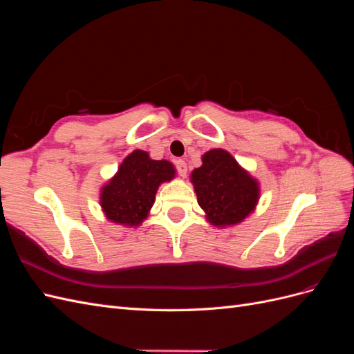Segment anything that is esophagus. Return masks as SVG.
I'll list each match as a JSON object with an SVG mask.
<instances>
[{
  "label": "esophagus",
  "instance_id": "1",
  "mask_svg": "<svg viewBox=\"0 0 354 354\" xmlns=\"http://www.w3.org/2000/svg\"><path fill=\"white\" fill-rule=\"evenodd\" d=\"M176 167H177L178 174H180L181 177H186V174H187V164H186V160L178 159L177 162H176Z\"/></svg>",
  "mask_w": 354,
  "mask_h": 354
}]
</instances>
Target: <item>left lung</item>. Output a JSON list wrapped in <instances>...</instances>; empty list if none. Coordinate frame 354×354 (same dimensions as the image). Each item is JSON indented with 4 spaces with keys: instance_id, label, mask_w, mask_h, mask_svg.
I'll list each match as a JSON object with an SVG mask.
<instances>
[{
    "instance_id": "left-lung-1",
    "label": "left lung",
    "mask_w": 354,
    "mask_h": 354,
    "mask_svg": "<svg viewBox=\"0 0 354 354\" xmlns=\"http://www.w3.org/2000/svg\"><path fill=\"white\" fill-rule=\"evenodd\" d=\"M201 159L202 165L192 171L190 183L207 221L229 227L248 218L260 201V181L224 149H211Z\"/></svg>"
}]
</instances>
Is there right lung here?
I'll return each mask as SVG.
<instances>
[{"mask_svg": "<svg viewBox=\"0 0 354 354\" xmlns=\"http://www.w3.org/2000/svg\"><path fill=\"white\" fill-rule=\"evenodd\" d=\"M174 178L173 162L152 159L147 152L136 149L100 189L103 216L111 223L138 227L149 217L159 186Z\"/></svg>", "mask_w": 354, "mask_h": 354, "instance_id": "add662e5", "label": "right lung"}]
</instances>
